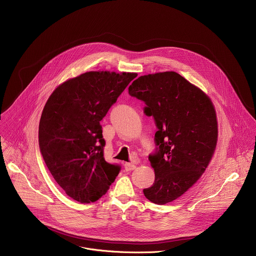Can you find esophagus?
I'll return each mask as SVG.
<instances>
[{
	"instance_id": "obj_1",
	"label": "esophagus",
	"mask_w": 256,
	"mask_h": 256,
	"mask_svg": "<svg viewBox=\"0 0 256 256\" xmlns=\"http://www.w3.org/2000/svg\"><path fill=\"white\" fill-rule=\"evenodd\" d=\"M124 168H125L126 172H131V170H133L136 168V166L133 164H130V162H126V164H124Z\"/></svg>"
}]
</instances>
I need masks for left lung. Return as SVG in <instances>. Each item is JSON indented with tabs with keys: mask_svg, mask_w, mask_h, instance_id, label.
<instances>
[{
	"mask_svg": "<svg viewBox=\"0 0 256 256\" xmlns=\"http://www.w3.org/2000/svg\"><path fill=\"white\" fill-rule=\"evenodd\" d=\"M129 94L146 104L158 131L156 150L148 156L154 182L143 190L158 205L180 197L207 168L218 138L216 111L210 98L180 74L141 76L128 88Z\"/></svg>",
	"mask_w": 256,
	"mask_h": 256,
	"instance_id": "obj_1",
	"label": "left lung"
}]
</instances>
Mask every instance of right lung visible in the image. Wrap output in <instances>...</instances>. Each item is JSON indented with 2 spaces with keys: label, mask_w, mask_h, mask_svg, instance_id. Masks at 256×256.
<instances>
[{
  "label": "right lung",
  "mask_w": 256,
  "mask_h": 256,
  "mask_svg": "<svg viewBox=\"0 0 256 256\" xmlns=\"http://www.w3.org/2000/svg\"><path fill=\"white\" fill-rule=\"evenodd\" d=\"M135 73L88 72L60 84L48 98L39 122L43 160L68 196L80 203L98 200L121 166L104 158L100 122Z\"/></svg>",
  "instance_id": "add662e5"
}]
</instances>
